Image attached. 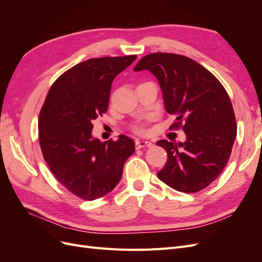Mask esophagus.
<instances>
[{"label": "esophagus", "mask_w": 262, "mask_h": 262, "mask_svg": "<svg viewBox=\"0 0 262 262\" xmlns=\"http://www.w3.org/2000/svg\"><path fill=\"white\" fill-rule=\"evenodd\" d=\"M152 145L153 144L150 143V142H148V141H140V140L136 141V148L137 149H140L142 147H149V146H152Z\"/></svg>", "instance_id": "obj_1"}]
</instances>
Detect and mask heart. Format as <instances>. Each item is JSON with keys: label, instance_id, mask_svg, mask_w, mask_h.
Returning a JSON list of instances; mask_svg holds the SVG:
<instances>
[{"label": "heart", "instance_id": "b5f03b06", "mask_svg": "<svg viewBox=\"0 0 262 262\" xmlns=\"http://www.w3.org/2000/svg\"><path fill=\"white\" fill-rule=\"evenodd\" d=\"M133 129H134V132H136V133H139V134L145 133V129H144L143 125H136Z\"/></svg>", "mask_w": 262, "mask_h": 262}]
</instances>
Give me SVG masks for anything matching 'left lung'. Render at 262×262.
I'll list each match as a JSON object with an SVG mask.
<instances>
[{
	"instance_id": "1",
	"label": "left lung",
	"mask_w": 262,
	"mask_h": 262,
	"mask_svg": "<svg viewBox=\"0 0 262 262\" xmlns=\"http://www.w3.org/2000/svg\"><path fill=\"white\" fill-rule=\"evenodd\" d=\"M133 70L156 76L166 112L176 117L169 129L186 133L184 143H156L167 153L157 177L177 191H200L220 176L232 153L237 126L227 92L209 70L185 55L149 53Z\"/></svg>"
}]
</instances>
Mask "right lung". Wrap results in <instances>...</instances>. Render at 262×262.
Instances as JSON below:
<instances>
[{
	"label": "right lung",
	"mask_w": 262,
	"mask_h": 262,
	"mask_svg": "<svg viewBox=\"0 0 262 262\" xmlns=\"http://www.w3.org/2000/svg\"><path fill=\"white\" fill-rule=\"evenodd\" d=\"M137 59H89L57 78L39 114V143L46 163L60 184L80 199L92 201L109 193L122 177L134 153L132 139H93V121L106 114L116 75Z\"/></svg>",
	"instance_id": "add662e5"
}]
</instances>
